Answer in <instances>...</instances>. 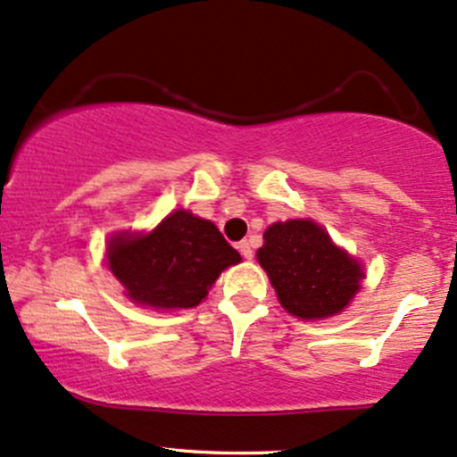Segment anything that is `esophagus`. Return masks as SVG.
<instances>
[{
  "instance_id": "obj_1",
  "label": "esophagus",
  "mask_w": 457,
  "mask_h": 457,
  "mask_svg": "<svg viewBox=\"0 0 457 457\" xmlns=\"http://www.w3.org/2000/svg\"><path fill=\"white\" fill-rule=\"evenodd\" d=\"M237 250L241 252V256H244L245 261H252V258H254V250H252L250 241H247V239L239 241V244H237Z\"/></svg>"
}]
</instances>
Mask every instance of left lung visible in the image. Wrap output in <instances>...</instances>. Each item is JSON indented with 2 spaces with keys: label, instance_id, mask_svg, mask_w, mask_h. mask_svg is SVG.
<instances>
[{
  "label": "left lung",
  "instance_id": "left-lung-1",
  "mask_svg": "<svg viewBox=\"0 0 457 457\" xmlns=\"http://www.w3.org/2000/svg\"><path fill=\"white\" fill-rule=\"evenodd\" d=\"M258 262L281 307L303 320L339 313L360 288L362 269L312 220L275 222L264 233Z\"/></svg>",
  "mask_w": 457,
  "mask_h": 457
}]
</instances>
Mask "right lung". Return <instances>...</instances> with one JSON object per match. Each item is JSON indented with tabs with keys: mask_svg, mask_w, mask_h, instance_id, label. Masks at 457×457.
<instances>
[{
	"mask_svg": "<svg viewBox=\"0 0 457 457\" xmlns=\"http://www.w3.org/2000/svg\"><path fill=\"white\" fill-rule=\"evenodd\" d=\"M241 261L210 220L179 210L144 237L116 235L108 245L110 271L129 298L154 309L199 305L218 275Z\"/></svg>",
	"mask_w": 457,
	"mask_h": 457,
	"instance_id": "add662e5",
	"label": "right lung"
}]
</instances>
